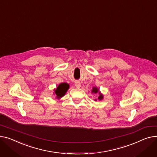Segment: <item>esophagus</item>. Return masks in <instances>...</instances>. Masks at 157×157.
Returning <instances> with one entry per match:
<instances>
[{"mask_svg":"<svg viewBox=\"0 0 157 157\" xmlns=\"http://www.w3.org/2000/svg\"><path fill=\"white\" fill-rule=\"evenodd\" d=\"M75 86H76V88H79V87L81 86V83H80L79 82H78V81L76 82H75Z\"/></svg>","mask_w":157,"mask_h":157,"instance_id":"1","label":"esophagus"}]
</instances>
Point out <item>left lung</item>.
<instances>
[{
	"mask_svg": "<svg viewBox=\"0 0 157 157\" xmlns=\"http://www.w3.org/2000/svg\"><path fill=\"white\" fill-rule=\"evenodd\" d=\"M97 92H98V90L97 88H93V90H92V93H97ZM100 93V96L98 97V100H101V99H103V95H101V94H100V93Z\"/></svg>",
	"mask_w": 157,
	"mask_h": 157,
	"instance_id": "8db88e82",
	"label": "left lung"
}]
</instances>
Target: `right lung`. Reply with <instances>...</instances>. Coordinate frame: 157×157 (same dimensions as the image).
Instances as JSON below:
<instances>
[{
	"mask_svg": "<svg viewBox=\"0 0 157 157\" xmlns=\"http://www.w3.org/2000/svg\"><path fill=\"white\" fill-rule=\"evenodd\" d=\"M69 86L67 83L63 82L60 84L57 88V89L55 90V94L57 96V98H60L63 97L65 95L66 92L69 89Z\"/></svg>",
	"mask_w": 157,
	"mask_h": 157,
	"instance_id": "1",
	"label": "right lung"
}]
</instances>
